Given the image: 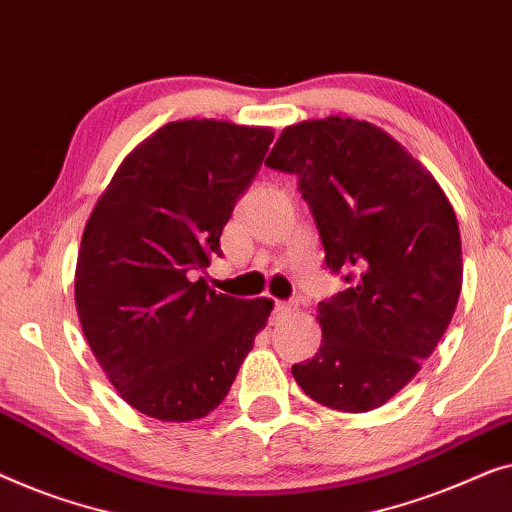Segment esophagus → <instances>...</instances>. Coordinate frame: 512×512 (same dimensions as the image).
<instances>
[{
	"mask_svg": "<svg viewBox=\"0 0 512 512\" xmlns=\"http://www.w3.org/2000/svg\"><path fill=\"white\" fill-rule=\"evenodd\" d=\"M294 311V306L290 301H276L273 304V313H276V318H285V315H290Z\"/></svg>",
	"mask_w": 512,
	"mask_h": 512,
	"instance_id": "34e87169",
	"label": "esophagus"
}]
</instances>
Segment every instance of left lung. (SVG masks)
Returning a JSON list of instances; mask_svg holds the SVG:
<instances>
[{
	"label": "left lung",
	"mask_w": 512,
	"mask_h": 512,
	"mask_svg": "<svg viewBox=\"0 0 512 512\" xmlns=\"http://www.w3.org/2000/svg\"><path fill=\"white\" fill-rule=\"evenodd\" d=\"M266 167L294 174L343 292L318 304L322 343L292 366L343 413L383 406L420 371L462 292V239L434 176L383 129L329 115L287 127Z\"/></svg>",
	"instance_id": "1"
}]
</instances>
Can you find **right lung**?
<instances>
[{"mask_svg":"<svg viewBox=\"0 0 512 512\" xmlns=\"http://www.w3.org/2000/svg\"><path fill=\"white\" fill-rule=\"evenodd\" d=\"M273 141L269 127L178 120L134 148L85 225L76 311L92 355L139 413L199 420L227 397L271 299L218 294L204 278Z\"/></svg>","mask_w":512,"mask_h":512,"instance_id":"1","label":"right lung"}]
</instances>
